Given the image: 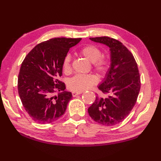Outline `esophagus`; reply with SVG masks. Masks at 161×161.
Listing matches in <instances>:
<instances>
[{
    "label": "esophagus",
    "mask_w": 161,
    "mask_h": 161,
    "mask_svg": "<svg viewBox=\"0 0 161 161\" xmlns=\"http://www.w3.org/2000/svg\"><path fill=\"white\" fill-rule=\"evenodd\" d=\"M82 92H72V96H74V97H75V96H76L77 95H79V94H82Z\"/></svg>",
    "instance_id": "obj_1"
}]
</instances>
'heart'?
Masks as SVG:
<instances>
[{"label": "heart", "mask_w": 161, "mask_h": 161, "mask_svg": "<svg viewBox=\"0 0 161 161\" xmlns=\"http://www.w3.org/2000/svg\"><path fill=\"white\" fill-rule=\"evenodd\" d=\"M79 53L89 61L93 63V67L97 72L103 76L108 72L109 63L108 60L101 57V51L95 45H90L81 48ZM71 56L67 54L63 60V68L65 73L71 71ZM98 78L94 74H77L69 82V87L74 92H83L91 88L97 83Z\"/></svg>", "instance_id": "b5f03b06"}]
</instances>
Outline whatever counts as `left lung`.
Returning <instances> with one entry per match:
<instances>
[{"mask_svg":"<svg viewBox=\"0 0 161 161\" xmlns=\"http://www.w3.org/2000/svg\"><path fill=\"white\" fill-rule=\"evenodd\" d=\"M109 48L110 66L98 89L108 96H96L88 108L96 122L106 126L116 125L125 119L136 102L141 78L134 56L119 41L108 36L90 38Z\"/></svg>","mask_w":161,"mask_h":161,"instance_id":"8db88e82","label":"left lung"}]
</instances>
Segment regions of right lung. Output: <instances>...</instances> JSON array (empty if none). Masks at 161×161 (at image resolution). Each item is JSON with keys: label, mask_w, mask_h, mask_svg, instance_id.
<instances>
[{"label": "right lung", "mask_w": 161, "mask_h": 161, "mask_svg": "<svg viewBox=\"0 0 161 161\" xmlns=\"http://www.w3.org/2000/svg\"><path fill=\"white\" fill-rule=\"evenodd\" d=\"M81 38H54L41 42L28 53L21 64L18 91L27 114L36 122L47 124L58 119L65 112L72 98L58 80L63 63L71 47ZM57 91L59 93L54 95Z\"/></svg>", "instance_id": "right-lung-1"}]
</instances>
